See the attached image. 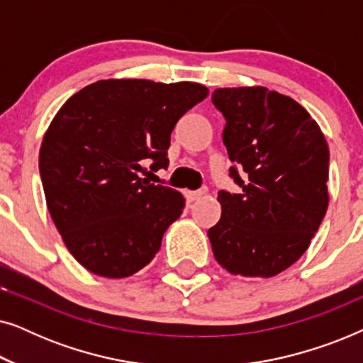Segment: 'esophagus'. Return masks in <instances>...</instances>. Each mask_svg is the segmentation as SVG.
I'll return each mask as SVG.
<instances>
[{
  "instance_id": "esophagus-1",
  "label": "esophagus",
  "mask_w": 363,
  "mask_h": 363,
  "mask_svg": "<svg viewBox=\"0 0 363 363\" xmlns=\"http://www.w3.org/2000/svg\"><path fill=\"white\" fill-rule=\"evenodd\" d=\"M205 190H198V191H186L185 193V196H186V200L188 201H196V200H200V198L203 196V195H205Z\"/></svg>"
}]
</instances>
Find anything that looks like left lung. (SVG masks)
<instances>
[{"mask_svg":"<svg viewBox=\"0 0 363 363\" xmlns=\"http://www.w3.org/2000/svg\"><path fill=\"white\" fill-rule=\"evenodd\" d=\"M223 142L240 193L221 190V218L208 230L231 274L272 277L304 255L329 206V147L294 99L266 87L216 89Z\"/></svg>","mask_w":363,"mask_h":363,"instance_id":"left-lung-1","label":"left lung"}]
</instances>
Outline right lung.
<instances>
[{
	"label": "right lung",
	"instance_id": "add662e5",
	"mask_svg": "<svg viewBox=\"0 0 363 363\" xmlns=\"http://www.w3.org/2000/svg\"><path fill=\"white\" fill-rule=\"evenodd\" d=\"M206 96L196 82L107 79L59 108L44 133L39 173L54 225L87 271L121 279L155 257L185 198L142 173L147 163L152 172L168 167L173 128Z\"/></svg>",
	"mask_w": 363,
	"mask_h": 363
}]
</instances>
